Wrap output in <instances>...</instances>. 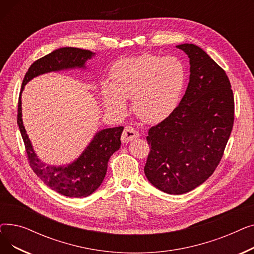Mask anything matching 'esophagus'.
<instances>
[{
  "mask_svg": "<svg viewBox=\"0 0 254 254\" xmlns=\"http://www.w3.org/2000/svg\"><path fill=\"white\" fill-rule=\"evenodd\" d=\"M139 136H140V134H139L138 130H136L134 127H130V126H127L124 129V132H123L122 141L124 143H128L131 140L138 138Z\"/></svg>",
  "mask_w": 254,
  "mask_h": 254,
  "instance_id": "34e87169",
  "label": "esophagus"
}]
</instances>
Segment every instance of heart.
<instances>
[{
	"label": "heart",
	"mask_w": 254,
	"mask_h": 254,
	"mask_svg": "<svg viewBox=\"0 0 254 254\" xmlns=\"http://www.w3.org/2000/svg\"><path fill=\"white\" fill-rule=\"evenodd\" d=\"M111 79L112 83L102 85L107 109L124 114L127 100L132 99V109L142 122L156 124L178 106L186 84V69L176 57L143 55L120 61Z\"/></svg>",
	"instance_id": "b5f03b06"
}]
</instances>
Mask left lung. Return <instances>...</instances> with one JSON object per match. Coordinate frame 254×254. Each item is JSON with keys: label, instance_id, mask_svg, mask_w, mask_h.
<instances>
[{"label": "left lung", "instance_id": "left-lung-1", "mask_svg": "<svg viewBox=\"0 0 254 254\" xmlns=\"http://www.w3.org/2000/svg\"><path fill=\"white\" fill-rule=\"evenodd\" d=\"M190 58V82L179 105L146 137L144 173L156 189L186 193L204 183L220 163L235 119L229 77L194 44H181Z\"/></svg>", "mask_w": 254, "mask_h": 254}]
</instances>
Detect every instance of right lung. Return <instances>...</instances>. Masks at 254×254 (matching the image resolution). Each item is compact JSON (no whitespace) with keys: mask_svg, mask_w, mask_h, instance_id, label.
Listing matches in <instances>:
<instances>
[{"mask_svg":"<svg viewBox=\"0 0 254 254\" xmlns=\"http://www.w3.org/2000/svg\"><path fill=\"white\" fill-rule=\"evenodd\" d=\"M95 53L80 48L63 47L37 60L26 72L18 99L17 125L24 143L28 161L47 186L57 192L70 197H85L98 190L103 182L110 156L119 149L124 127L105 128L93 137L92 141L75 162L65 167L46 166L39 161L31 141L26 135L21 118V91L34 77L44 73L73 68H85V62Z\"/></svg>","mask_w":254,"mask_h":254,"instance_id":"right-lung-1","label":"right lung"}]
</instances>
